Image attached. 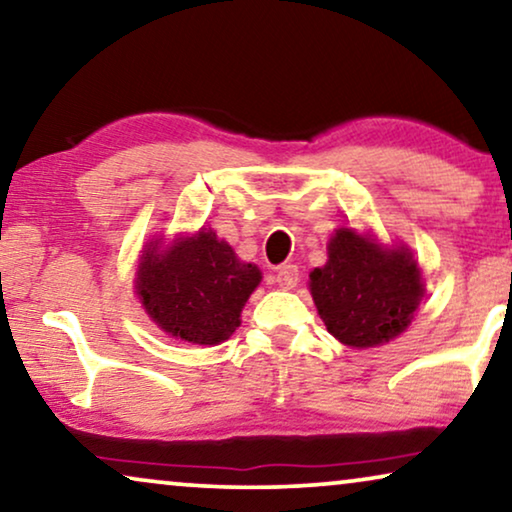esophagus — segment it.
<instances>
[{"instance_id":"34e87169","label":"esophagus","mask_w":512,"mask_h":512,"mask_svg":"<svg viewBox=\"0 0 512 512\" xmlns=\"http://www.w3.org/2000/svg\"><path fill=\"white\" fill-rule=\"evenodd\" d=\"M298 279H300V275H298V268L296 265H282V268L277 270V275H275V282L282 286V289H293V286L298 284Z\"/></svg>"}]
</instances>
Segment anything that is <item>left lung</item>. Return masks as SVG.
<instances>
[{
	"mask_svg": "<svg viewBox=\"0 0 512 512\" xmlns=\"http://www.w3.org/2000/svg\"><path fill=\"white\" fill-rule=\"evenodd\" d=\"M310 291L328 333L349 347H377L410 326L424 296L422 270L408 247L338 228L324 268L310 272Z\"/></svg>",
	"mask_w": 512,
	"mask_h": 512,
	"instance_id": "left-lung-1",
	"label": "left lung"
}]
</instances>
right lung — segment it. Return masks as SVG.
<instances>
[{
    "instance_id": "obj_1",
    "label": "right lung",
    "mask_w": 512,
    "mask_h": 512,
    "mask_svg": "<svg viewBox=\"0 0 512 512\" xmlns=\"http://www.w3.org/2000/svg\"><path fill=\"white\" fill-rule=\"evenodd\" d=\"M258 284L261 270L242 263L233 247L205 226L172 244H146L135 279L146 314L167 335L193 345L228 340Z\"/></svg>"
}]
</instances>
